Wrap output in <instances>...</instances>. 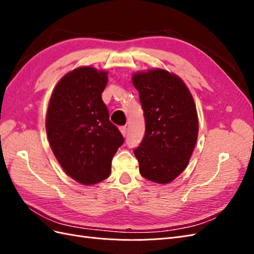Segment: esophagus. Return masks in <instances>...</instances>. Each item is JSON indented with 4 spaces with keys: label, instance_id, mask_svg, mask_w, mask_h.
<instances>
[{
    "label": "esophagus",
    "instance_id": "obj_1",
    "mask_svg": "<svg viewBox=\"0 0 254 254\" xmlns=\"http://www.w3.org/2000/svg\"><path fill=\"white\" fill-rule=\"evenodd\" d=\"M120 131L123 134V136H126L127 135V128H126V126L120 127Z\"/></svg>",
    "mask_w": 254,
    "mask_h": 254
}]
</instances>
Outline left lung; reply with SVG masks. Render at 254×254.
I'll list each match as a JSON object with an SVG mask.
<instances>
[{"mask_svg": "<svg viewBox=\"0 0 254 254\" xmlns=\"http://www.w3.org/2000/svg\"><path fill=\"white\" fill-rule=\"evenodd\" d=\"M145 118V135L134 149L140 173L166 184L186 170L198 136L194 98L178 75L153 68L132 75Z\"/></svg>", "mask_w": 254, "mask_h": 254, "instance_id": "1", "label": "left lung"}]
</instances>
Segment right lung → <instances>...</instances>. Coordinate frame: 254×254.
I'll list each match as a JSON object with an SVG mask.
<instances>
[{"label": "right lung", "instance_id": "1", "mask_svg": "<svg viewBox=\"0 0 254 254\" xmlns=\"http://www.w3.org/2000/svg\"><path fill=\"white\" fill-rule=\"evenodd\" d=\"M107 82V71L79 66L57 82L48 107L51 148L66 175L83 186L108 178L111 160L124 143L102 99Z\"/></svg>", "mask_w": 254, "mask_h": 254}]
</instances>
